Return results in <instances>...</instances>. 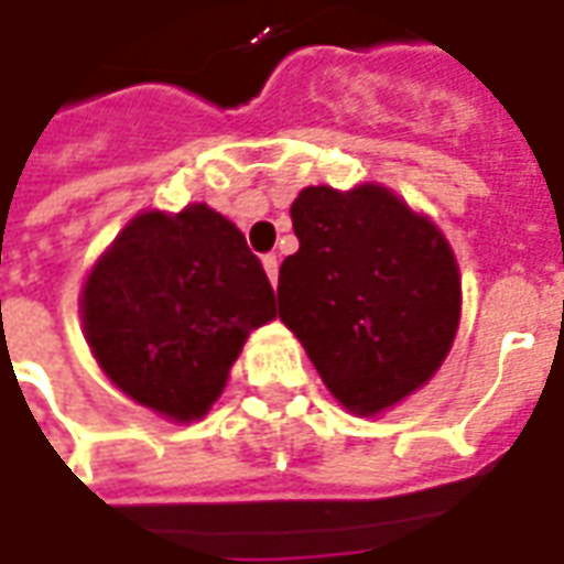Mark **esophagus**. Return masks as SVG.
Instances as JSON below:
<instances>
[{
    "label": "esophagus",
    "mask_w": 564,
    "mask_h": 564,
    "mask_svg": "<svg viewBox=\"0 0 564 564\" xmlns=\"http://www.w3.org/2000/svg\"><path fill=\"white\" fill-rule=\"evenodd\" d=\"M262 269H265V274H269L271 286H278V269H281V262H278V256H274V253L262 256Z\"/></svg>",
    "instance_id": "1"
}]
</instances>
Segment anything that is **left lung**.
Segmentation results:
<instances>
[{
  "label": "left lung",
  "mask_w": 564,
  "mask_h": 564,
  "mask_svg": "<svg viewBox=\"0 0 564 564\" xmlns=\"http://www.w3.org/2000/svg\"><path fill=\"white\" fill-rule=\"evenodd\" d=\"M290 216L299 250L281 265L278 314L338 403L381 415L436 376L458 336L452 243L381 183L302 188Z\"/></svg>",
  "instance_id": "1"
}]
</instances>
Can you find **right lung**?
<instances>
[{"label": "right lung", "instance_id": "right-lung-1", "mask_svg": "<svg viewBox=\"0 0 564 564\" xmlns=\"http://www.w3.org/2000/svg\"><path fill=\"white\" fill-rule=\"evenodd\" d=\"M78 314L118 391L188 424L214 409L243 341L278 308L241 228L188 204L133 216L88 271Z\"/></svg>", "mask_w": 564, "mask_h": 564}]
</instances>
